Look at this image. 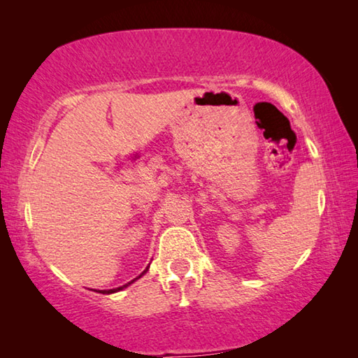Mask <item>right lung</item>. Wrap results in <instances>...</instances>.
<instances>
[{
    "label": "right lung",
    "instance_id": "right-lung-1",
    "mask_svg": "<svg viewBox=\"0 0 358 358\" xmlns=\"http://www.w3.org/2000/svg\"><path fill=\"white\" fill-rule=\"evenodd\" d=\"M147 271H148V266H147V268H145L143 271H142V273L141 275H138L137 278H134V280H132L131 282H128V284H124V286H121V287H117V289H108V290H96V292H99V294H113V292H118V290H123L124 287H128L129 286V284H132V282H134L136 280H138V278H142L145 273H147Z\"/></svg>",
    "mask_w": 358,
    "mask_h": 358
}]
</instances>
